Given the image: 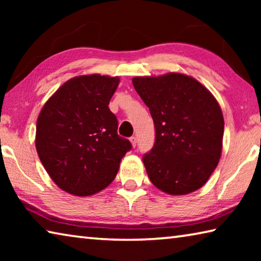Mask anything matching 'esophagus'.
<instances>
[{
  "instance_id": "1",
  "label": "esophagus",
  "mask_w": 261,
  "mask_h": 261,
  "mask_svg": "<svg viewBox=\"0 0 261 261\" xmlns=\"http://www.w3.org/2000/svg\"><path fill=\"white\" fill-rule=\"evenodd\" d=\"M130 141H131V145H132V147H136V145H137V138L136 137H131L130 138Z\"/></svg>"
}]
</instances>
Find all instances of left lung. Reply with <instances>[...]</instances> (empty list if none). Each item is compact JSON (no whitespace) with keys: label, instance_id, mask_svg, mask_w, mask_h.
I'll use <instances>...</instances> for the list:
<instances>
[{"label":"left lung","instance_id":"8db88e82","mask_svg":"<svg viewBox=\"0 0 261 261\" xmlns=\"http://www.w3.org/2000/svg\"><path fill=\"white\" fill-rule=\"evenodd\" d=\"M149 108L155 143L143 162L151 182L173 196L200 189L222 153L224 121L214 95L188 74L132 78Z\"/></svg>","mask_w":261,"mask_h":261}]
</instances>
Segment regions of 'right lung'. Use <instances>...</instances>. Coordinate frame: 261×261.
Segmentation results:
<instances>
[{
	"label": "right lung",
	"instance_id": "obj_1",
	"mask_svg": "<svg viewBox=\"0 0 261 261\" xmlns=\"http://www.w3.org/2000/svg\"><path fill=\"white\" fill-rule=\"evenodd\" d=\"M118 77L83 74L65 82L43 105L37 121L35 147L54 183L78 197L100 192L113 182L131 149L117 135L109 101Z\"/></svg>",
	"mask_w": 261,
	"mask_h": 261
}]
</instances>
